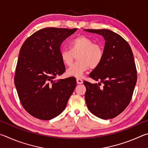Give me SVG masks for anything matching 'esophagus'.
I'll return each mask as SVG.
<instances>
[{
    "label": "esophagus",
    "mask_w": 148,
    "mask_h": 148,
    "mask_svg": "<svg viewBox=\"0 0 148 148\" xmlns=\"http://www.w3.org/2000/svg\"><path fill=\"white\" fill-rule=\"evenodd\" d=\"M76 82H77V84H83V80H82L81 78H77Z\"/></svg>",
    "instance_id": "esophagus-1"
}]
</instances>
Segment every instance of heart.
I'll list each match as a JSON object with an SVG mask.
<instances>
[{
    "mask_svg": "<svg viewBox=\"0 0 148 148\" xmlns=\"http://www.w3.org/2000/svg\"><path fill=\"white\" fill-rule=\"evenodd\" d=\"M70 49H62L60 57L63 64L71 66L75 57L77 61L66 71L68 76L79 77L89 68L95 69L100 66L104 59V51L101 44L86 36H79L70 42Z\"/></svg>",
    "mask_w": 148,
    "mask_h": 148,
    "instance_id": "obj_1",
    "label": "heart"
}]
</instances>
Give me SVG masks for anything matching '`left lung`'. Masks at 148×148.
<instances>
[{
  "mask_svg": "<svg viewBox=\"0 0 148 148\" xmlns=\"http://www.w3.org/2000/svg\"><path fill=\"white\" fill-rule=\"evenodd\" d=\"M105 39L104 56L101 64L89 76L101 83L84 81L87 106L95 116L110 119L118 116L129 104L137 80L133 53L124 38L108 29H86ZM104 86L101 88V83Z\"/></svg>",
  "mask_w": 148,
  "mask_h": 148,
  "instance_id": "1",
  "label": "left lung"
}]
</instances>
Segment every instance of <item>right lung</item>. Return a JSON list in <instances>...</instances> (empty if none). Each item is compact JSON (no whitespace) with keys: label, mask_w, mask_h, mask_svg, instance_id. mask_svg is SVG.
Here are the masks:
<instances>
[{"label":"right lung","mask_w":148,"mask_h":148,"mask_svg":"<svg viewBox=\"0 0 148 148\" xmlns=\"http://www.w3.org/2000/svg\"><path fill=\"white\" fill-rule=\"evenodd\" d=\"M77 29H42L20 49L14 84L24 109L36 118L49 120L64 110L76 86L74 77L56 79L65 72L61 45Z\"/></svg>","instance_id":"1"}]
</instances>
